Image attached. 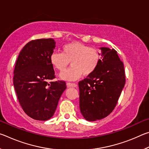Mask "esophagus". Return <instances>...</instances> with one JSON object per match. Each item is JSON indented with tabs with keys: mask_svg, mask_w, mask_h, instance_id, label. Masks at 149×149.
Returning <instances> with one entry per match:
<instances>
[{
	"mask_svg": "<svg viewBox=\"0 0 149 149\" xmlns=\"http://www.w3.org/2000/svg\"><path fill=\"white\" fill-rule=\"evenodd\" d=\"M66 85H67L68 87H77V85L75 84H74V83H67Z\"/></svg>",
	"mask_w": 149,
	"mask_h": 149,
	"instance_id": "obj_1",
	"label": "esophagus"
}]
</instances>
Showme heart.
Segmentation results:
<instances>
[{"label": "heart", "mask_w": 149, "mask_h": 149, "mask_svg": "<svg viewBox=\"0 0 149 149\" xmlns=\"http://www.w3.org/2000/svg\"><path fill=\"white\" fill-rule=\"evenodd\" d=\"M102 59L99 50L78 42L64 45L62 52H54L50 57L52 66L59 72L64 71L71 62L72 67L60 75L62 79L67 81L77 80L83 74L89 76L97 70Z\"/></svg>", "instance_id": "heart-1"}]
</instances>
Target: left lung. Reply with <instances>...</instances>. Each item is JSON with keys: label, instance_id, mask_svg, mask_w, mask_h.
<instances>
[{"label": "left lung", "instance_id": "obj_1", "mask_svg": "<svg viewBox=\"0 0 149 149\" xmlns=\"http://www.w3.org/2000/svg\"><path fill=\"white\" fill-rule=\"evenodd\" d=\"M102 50V61L97 70L78 83L79 108L88 121L102 119L114 109L125 84L123 64L115 49Z\"/></svg>", "mask_w": 149, "mask_h": 149}]
</instances>
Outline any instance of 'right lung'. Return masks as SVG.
<instances>
[{
    "label": "right lung",
    "instance_id": "1",
    "mask_svg": "<svg viewBox=\"0 0 149 149\" xmlns=\"http://www.w3.org/2000/svg\"><path fill=\"white\" fill-rule=\"evenodd\" d=\"M55 48L54 39L32 40L17 57L14 71V86L25 113L34 120H49L66 89L64 81H52L56 76L50 57Z\"/></svg>",
    "mask_w": 149,
    "mask_h": 149
}]
</instances>
